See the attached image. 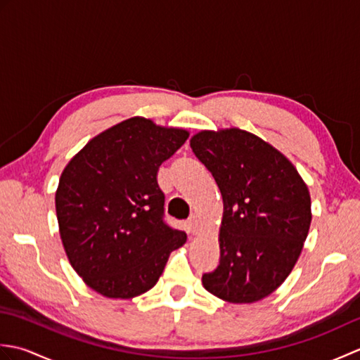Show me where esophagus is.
<instances>
[{
  "mask_svg": "<svg viewBox=\"0 0 360 360\" xmlns=\"http://www.w3.org/2000/svg\"><path fill=\"white\" fill-rule=\"evenodd\" d=\"M187 226H188V232L190 233H198V231H200V219H198L195 215L190 217V219L187 221Z\"/></svg>",
  "mask_w": 360,
  "mask_h": 360,
  "instance_id": "esophagus-1",
  "label": "esophagus"
}]
</instances>
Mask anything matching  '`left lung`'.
<instances>
[{
    "mask_svg": "<svg viewBox=\"0 0 360 360\" xmlns=\"http://www.w3.org/2000/svg\"><path fill=\"white\" fill-rule=\"evenodd\" d=\"M190 147L224 204L219 264L202 275V285L226 302L262 300L300 257L311 226L308 187L278 150L240 128L201 131Z\"/></svg>",
    "mask_w": 360,
    "mask_h": 360,
    "instance_id": "1",
    "label": "left lung"
}]
</instances>
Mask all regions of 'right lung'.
I'll use <instances>...</instances> for the list:
<instances>
[{
  "label": "right lung",
  "mask_w": 360,
  "mask_h": 360,
  "mask_svg": "<svg viewBox=\"0 0 360 360\" xmlns=\"http://www.w3.org/2000/svg\"><path fill=\"white\" fill-rule=\"evenodd\" d=\"M181 128L131 117L91 139L60 176L63 248L83 281L110 298L147 292L187 235L164 219L160 164L187 141Z\"/></svg>",
  "instance_id": "add662e5"
}]
</instances>
